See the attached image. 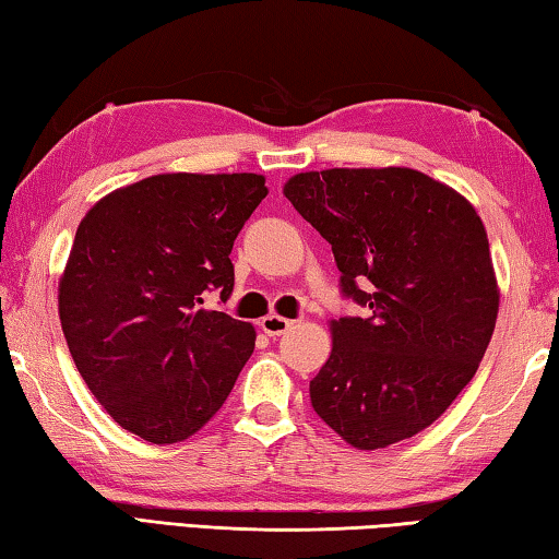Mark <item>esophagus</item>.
I'll list each match as a JSON object with an SVG mask.
<instances>
[{"label": "esophagus", "mask_w": 559, "mask_h": 559, "mask_svg": "<svg viewBox=\"0 0 559 559\" xmlns=\"http://www.w3.org/2000/svg\"><path fill=\"white\" fill-rule=\"evenodd\" d=\"M290 320L288 318H281V314H269V318H263L259 322V328L269 334V337H281L283 332L290 328Z\"/></svg>", "instance_id": "esophagus-1"}]
</instances>
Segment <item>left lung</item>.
Here are the masks:
<instances>
[{
  "mask_svg": "<svg viewBox=\"0 0 559 559\" xmlns=\"http://www.w3.org/2000/svg\"><path fill=\"white\" fill-rule=\"evenodd\" d=\"M332 245L342 293L367 318L332 320L310 381L314 413L357 450L408 440L479 369L499 314L489 239L472 202L413 168H328L283 186Z\"/></svg>",
  "mask_w": 559,
  "mask_h": 559,
  "instance_id": "obj_1",
  "label": "left lung"
}]
</instances>
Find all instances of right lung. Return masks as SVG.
I'll use <instances>...</instances> for the list:
<instances>
[{
	"instance_id": "1",
	"label": "right lung",
	"mask_w": 559,
	"mask_h": 559,
	"mask_svg": "<svg viewBox=\"0 0 559 559\" xmlns=\"http://www.w3.org/2000/svg\"><path fill=\"white\" fill-rule=\"evenodd\" d=\"M266 195L257 174H160L109 192L80 222L60 324L87 389L141 440H188L251 357V324L205 298L231 296V247Z\"/></svg>"
}]
</instances>
